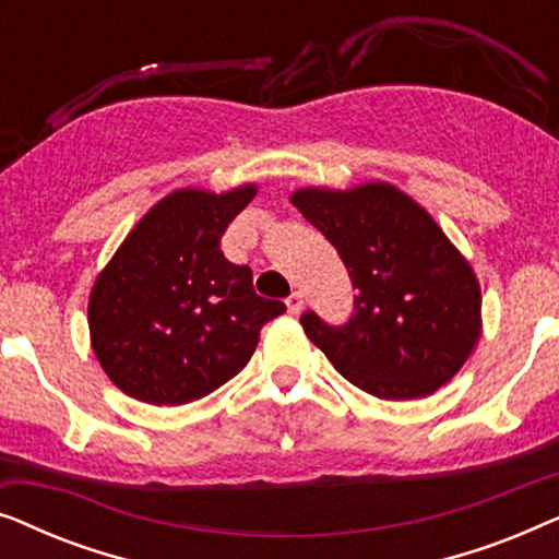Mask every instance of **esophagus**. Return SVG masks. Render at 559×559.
<instances>
[{"label":"esophagus","instance_id":"obj_1","mask_svg":"<svg viewBox=\"0 0 559 559\" xmlns=\"http://www.w3.org/2000/svg\"><path fill=\"white\" fill-rule=\"evenodd\" d=\"M285 302H287V310L293 312V316H297V312H300V310H302V305H305V300H302V293H293V295L287 297Z\"/></svg>","mask_w":559,"mask_h":559}]
</instances>
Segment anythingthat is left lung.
<instances>
[{"label": "left lung", "mask_w": 559, "mask_h": 559, "mask_svg": "<svg viewBox=\"0 0 559 559\" xmlns=\"http://www.w3.org/2000/svg\"><path fill=\"white\" fill-rule=\"evenodd\" d=\"M289 201L338 249L358 289L346 325L308 310L305 335L350 384L419 400L461 371L480 335V285L423 205L389 182L302 188Z\"/></svg>", "instance_id": "1"}]
</instances>
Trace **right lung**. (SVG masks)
<instances>
[{"label":"right lung","mask_w":559,"mask_h":559,"mask_svg":"<svg viewBox=\"0 0 559 559\" xmlns=\"http://www.w3.org/2000/svg\"><path fill=\"white\" fill-rule=\"evenodd\" d=\"M257 186L182 188L144 213L88 297L91 348L114 384L147 404L211 394L249 364L259 331L285 312L221 251Z\"/></svg>","instance_id":"right-lung-1"}]
</instances>
